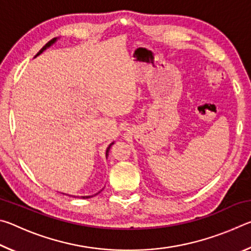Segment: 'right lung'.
Instances as JSON below:
<instances>
[{"label": "right lung", "mask_w": 251, "mask_h": 251, "mask_svg": "<svg viewBox=\"0 0 251 251\" xmlns=\"http://www.w3.org/2000/svg\"><path fill=\"white\" fill-rule=\"evenodd\" d=\"M57 37H54V39H52V40H50V42H48V43H46L44 46H43V48H42L40 50H39V53H37L36 55H35V56H34V57H36V56H39V55H41L42 53H43L44 52V50H46V49H49V48H50V46H52L53 44H55V43H56V42H57ZM113 144H114V142L113 143H110L109 144V146L107 147V150H106V158H107V156H108V152H109V150H110V147H112V145H113ZM101 192V190H100V192L99 193H96L95 195H92V196H73V195H69V196L70 197H74V198H83V199H87V198H91V197H94V196H96V195H99L100 193ZM63 195H66V194H64V193H62Z\"/></svg>", "instance_id": "right-lung-1"}]
</instances>
